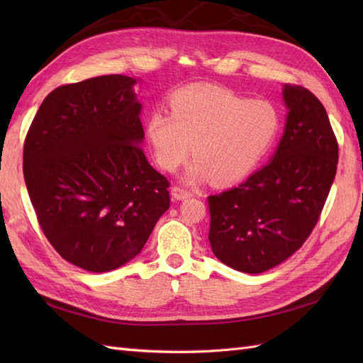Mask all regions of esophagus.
<instances>
[{
  "mask_svg": "<svg viewBox=\"0 0 363 363\" xmlns=\"http://www.w3.org/2000/svg\"><path fill=\"white\" fill-rule=\"evenodd\" d=\"M171 195H172V199H174V200H179V201H180V200L189 199V196H192V192H191V191H188V189L182 188V186H172Z\"/></svg>",
  "mask_w": 363,
  "mask_h": 363,
  "instance_id": "obj_1",
  "label": "esophagus"
}]
</instances>
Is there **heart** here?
<instances>
[{"label":"heart","mask_w":363,"mask_h":363,"mask_svg":"<svg viewBox=\"0 0 363 363\" xmlns=\"http://www.w3.org/2000/svg\"><path fill=\"white\" fill-rule=\"evenodd\" d=\"M171 113L155 111L147 138L157 163L175 171L188 159L189 182L235 183L268 155L281 128L279 108L216 86L191 84L171 96Z\"/></svg>","instance_id":"1"}]
</instances>
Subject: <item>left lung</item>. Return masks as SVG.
Instances as JSON below:
<instances>
[{"instance_id": "1", "label": "left lung", "mask_w": 363, "mask_h": 363, "mask_svg": "<svg viewBox=\"0 0 363 363\" xmlns=\"http://www.w3.org/2000/svg\"><path fill=\"white\" fill-rule=\"evenodd\" d=\"M283 100L286 125L271 162L207 199L213 255L247 274L277 267L306 242L336 175L337 140L321 101L296 84L283 86Z\"/></svg>"}]
</instances>
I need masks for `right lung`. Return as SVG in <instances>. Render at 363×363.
Segmentation results:
<instances>
[{
  "label": "right lung",
  "mask_w": 363,
  "mask_h": 363,
  "mask_svg": "<svg viewBox=\"0 0 363 363\" xmlns=\"http://www.w3.org/2000/svg\"><path fill=\"white\" fill-rule=\"evenodd\" d=\"M136 79L101 75L42 101L24 142V179L43 235L91 272L125 265L169 208V182L140 144Z\"/></svg>",
  "instance_id": "right-lung-1"
}]
</instances>
